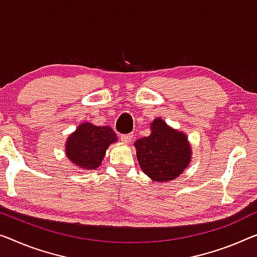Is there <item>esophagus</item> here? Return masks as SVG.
<instances>
[{
	"label": "esophagus",
	"mask_w": 257,
	"mask_h": 257,
	"mask_svg": "<svg viewBox=\"0 0 257 257\" xmlns=\"http://www.w3.org/2000/svg\"><path fill=\"white\" fill-rule=\"evenodd\" d=\"M134 135L133 134H124V135H121V141L123 142L124 144H129L130 142L133 141Z\"/></svg>",
	"instance_id": "34e87169"
}]
</instances>
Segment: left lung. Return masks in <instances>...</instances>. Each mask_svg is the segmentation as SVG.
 <instances>
[{
  "label": "left lung",
  "instance_id": "obj_1",
  "mask_svg": "<svg viewBox=\"0 0 257 257\" xmlns=\"http://www.w3.org/2000/svg\"><path fill=\"white\" fill-rule=\"evenodd\" d=\"M150 136L135 142L142 171L153 181L177 179L188 166L191 148L185 134L171 128L162 118L151 122Z\"/></svg>",
  "mask_w": 257,
  "mask_h": 257
}]
</instances>
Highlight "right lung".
Segmentation results:
<instances>
[{"instance_id": "add662e5", "label": "right lung", "mask_w": 257, "mask_h": 257, "mask_svg": "<svg viewBox=\"0 0 257 257\" xmlns=\"http://www.w3.org/2000/svg\"><path fill=\"white\" fill-rule=\"evenodd\" d=\"M116 140L115 133L108 125L98 127L90 122H83L68 137L66 155L79 170H95L100 166L109 144Z\"/></svg>"}]
</instances>
